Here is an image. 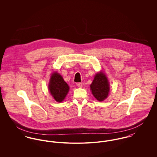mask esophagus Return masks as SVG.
<instances>
[{
    "label": "esophagus",
    "instance_id": "esophagus-1",
    "mask_svg": "<svg viewBox=\"0 0 157 157\" xmlns=\"http://www.w3.org/2000/svg\"><path fill=\"white\" fill-rule=\"evenodd\" d=\"M76 85L78 87V88H82V84L81 83H77Z\"/></svg>",
    "mask_w": 157,
    "mask_h": 157
}]
</instances>
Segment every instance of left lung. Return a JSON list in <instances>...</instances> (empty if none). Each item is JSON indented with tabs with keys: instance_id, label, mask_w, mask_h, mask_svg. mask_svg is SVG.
<instances>
[{
	"instance_id": "obj_1",
	"label": "left lung",
	"mask_w": 157,
	"mask_h": 157,
	"mask_svg": "<svg viewBox=\"0 0 157 157\" xmlns=\"http://www.w3.org/2000/svg\"><path fill=\"white\" fill-rule=\"evenodd\" d=\"M90 88L92 94L99 101L105 100L108 97L109 83L103 72L100 71L96 74Z\"/></svg>"
}]
</instances>
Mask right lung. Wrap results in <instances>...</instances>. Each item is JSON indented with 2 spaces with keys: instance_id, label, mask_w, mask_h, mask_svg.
Segmentation results:
<instances>
[{
  "instance_id": "obj_1",
  "label": "right lung",
  "mask_w": 157,
  "mask_h": 157,
  "mask_svg": "<svg viewBox=\"0 0 157 157\" xmlns=\"http://www.w3.org/2000/svg\"><path fill=\"white\" fill-rule=\"evenodd\" d=\"M48 89L50 94L57 102H62L69 92V87L60 74L54 72L51 75Z\"/></svg>"
}]
</instances>
